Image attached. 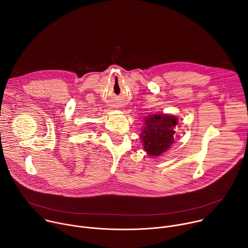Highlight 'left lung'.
<instances>
[{
  "label": "left lung",
  "mask_w": 248,
  "mask_h": 248,
  "mask_svg": "<svg viewBox=\"0 0 248 248\" xmlns=\"http://www.w3.org/2000/svg\"><path fill=\"white\" fill-rule=\"evenodd\" d=\"M178 119L170 115H152L145 119V127L141 133L144 149L150 156H159L173 142V127Z\"/></svg>",
  "instance_id": "left-lung-1"
}]
</instances>
